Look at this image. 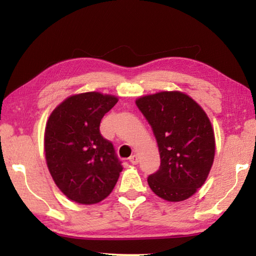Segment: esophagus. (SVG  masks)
Instances as JSON below:
<instances>
[{
	"label": "esophagus",
	"mask_w": 256,
	"mask_h": 256,
	"mask_svg": "<svg viewBox=\"0 0 256 256\" xmlns=\"http://www.w3.org/2000/svg\"><path fill=\"white\" fill-rule=\"evenodd\" d=\"M128 162H131V164H136L138 162V154H132L131 157L128 158Z\"/></svg>",
	"instance_id": "esophagus-1"
}]
</instances>
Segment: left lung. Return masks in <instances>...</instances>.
Wrapping results in <instances>:
<instances>
[{
	"mask_svg": "<svg viewBox=\"0 0 256 256\" xmlns=\"http://www.w3.org/2000/svg\"><path fill=\"white\" fill-rule=\"evenodd\" d=\"M136 106L152 128L162 164L148 177L159 198L184 201L204 184L214 164L216 140L202 107L180 92H160L138 98Z\"/></svg>",
	"mask_w": 256,
	"mask_h": 256,
	"instance_id": "8db88e82",
	"label": "left lung"
}]
</instances>
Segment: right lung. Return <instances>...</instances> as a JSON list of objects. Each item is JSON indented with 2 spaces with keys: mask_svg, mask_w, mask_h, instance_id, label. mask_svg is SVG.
I'll list each match as a JSON object with an SVG mask.
<instances>
[{
  "mask_svg": "<svg viewBox=\"0 0 256 256\" xmlns=\"http://www.w3.org/2000/svg\"><path fill=\"white\" fill-rule=\"evenodd\" d=\"M118 102V97L98 92L73 94L47 120V167L56 186L71 201L94 204L110 196L118 183L122 162L99 131L104 115Z\"/></svg>",
  "mask_w": 256,
  "mask_h": 256,
  "instance_id": "1",
  "label": "right lung"
}]
</instances>
